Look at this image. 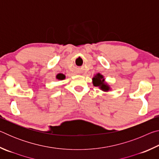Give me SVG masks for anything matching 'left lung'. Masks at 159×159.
Instances as JSON below:
<instances>
[{"label":"left lung","mask_w":159,"mask_h":159,"mask_svg":"<svg viewBox=\"0 0 159 159\" xmlns=\"http://www.w3.org/2000/svg\"><path fill=\"white\" fill-rule=\"evenodd\" d=\"M93 85L95 87H99V89L104 91V92H108L111 90L109 85L105 81L104 77L101 74H97L93 78Z\"/></svg>","instance_id":"1"}]
</instances>
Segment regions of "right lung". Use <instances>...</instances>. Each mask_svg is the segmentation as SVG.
Listing matches in <instances>:
<instances>
[{"label": "right lung", "instance_id": "add662e5", "mask_svg": "<svg viewBox=\"0 0 159 159\" xmlns=\"http://www.w3.org/2000/svg\"><path fill=\"white\" fill-rule=\"evenodd\" d=\"M56 79H57V80H64V79H65V76H64V74H57V76H56Z\"/></svg>", "mask_w": 159, "mask_h": 159}]
</instances>
